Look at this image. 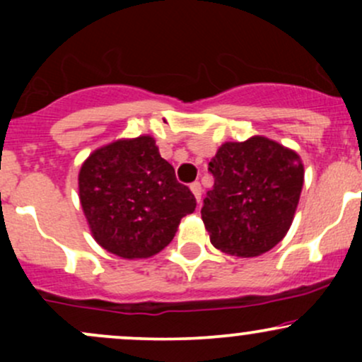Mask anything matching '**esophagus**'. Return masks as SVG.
Here are the masks:
<instances>
[{
  "instance_id": "esophagus-1",
  "label": "esophagus",
  "mask_w": 362,
  "mask_h": 362,
  "mask_svg": "<svg viewBox=\"0 0 362 362\" xmlns=\"http://www.w3.org/2000/svg\"><path fill=\"white\" fill-rule=\"evenodd\" d=\"M190 190H192V194L195 195V199H197V202H201V197H202V187L199 182H192L190 184Z\"/></svg>"
}]
</instances>
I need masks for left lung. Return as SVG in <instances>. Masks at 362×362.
Segmentation results:
<instances>
[{"instance_id": "1", "label": "left lung", "mask_w": 362, "mask_h": 362, "mask_svg": "<svg viewBox=\"0 0 362 362\" xmlns=\"http://www.w3.org/2000/svg\"><path fill=\"white\" fill-rule=\"evenodd\" d=\"M214 177L201 214L211 243L236 257L269 252L288 233L303 189L301 158L255 136L224 143L209 161Z\"/></svg>"}]
</instances>
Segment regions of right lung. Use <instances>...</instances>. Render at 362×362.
I'll use <instances>...</instances> for the list:
<instances>
[{
	"label": "right lung",
	"mask_w": 362,
	"mask_h": 362,
	"mask_svg": "<svg viewBox=\"0 0 362 362\" xmlns=\"http://www.w3.org/2000/svg\"><path fill=\"white\" fill-rule=\"evenodd\" d=\"M78 180L93 238L122 259H148L163 250L197 204L149 136L97 149Z\"/></svg>",
	"instance_id": "obj_1"
}]
</instances>
